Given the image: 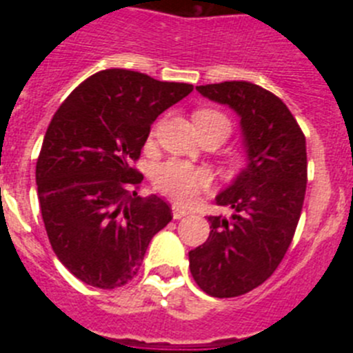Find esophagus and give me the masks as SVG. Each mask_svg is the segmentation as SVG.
I'll return each mask as SVG.
<instances>
[{"label":"esophagus","instance_id":"esophagus-1","mask_svg":"<svg viewBox=\"0 0 353 353\" xmlns=\"http://www.w3.org/2000/svg\"><path fill=\"white\" fill-rule=\"evenodd\" d=\"M171 210H173V217H174V219H182L183 215L189 214V210H187V208H183L182 205H179V203H173Z\"/></svg>","mask_w":353,"mask_h":353}]
</instances>
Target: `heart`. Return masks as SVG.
<instances>
[{
  "mask_svg": "<svg viewBox=\"0 0 353 353\" xmlns=\"http://www.w3.org/2000/svg\"><path fill=\"white\" fill-rule=\"evenodd\" d=\"M196 129L199 130H221L224 139L232 132V121L221 111L215 109H199L194 113ZM212 176L203 168H196L183 161H168L155 170L154 183L162 194L189 203L199 192L207 189Z\"/></svg>",
  "mask_w": 353,
  "mask_h": 353,
  "instance_id": "b5f03b06",
  "label": "heart"
}]
</instances>
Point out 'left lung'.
Listing matches in <instances>:
<instances>
[{
    "instance_id": "1",
    "label": "left lung",
    "mask_w": 353,
    "mask_h": 353,
    "mask_svg": "<svg viewBox=\"0 0 353 353\" xmlns=\"http://www.w3.org/2000/svg\"><path fill=\"white\" fill-rule=\"evenodd\" d=\"M240 117L248 168L215 201L232 217L210 215L207 242L189 251L196 285L217 299L239 297L267 281L295 235L305 183V138L285 102L248 81L196 86Z\"/></svg>"
}]
</instances>
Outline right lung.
<instances>
[{
	"label": "right lung",
	"instance_id": "right-lung-1",
	"mask_svg": "<svg viewBox=\"0 0 353 353\" xmlns=\"http://www.w3.org/2000/svg\"><path fill=\"white\" fill-rule=\"evenodd\" d=\"M125 68L84 79L58 108L37 159V191L49 242L77 279L95 288L123 286L138 274L150 240L171 207L141 198V155L150 125L192 92Z\"/></svg>",
	"mask_w": 353,
	"mask_h": 353
}]
</instances>
